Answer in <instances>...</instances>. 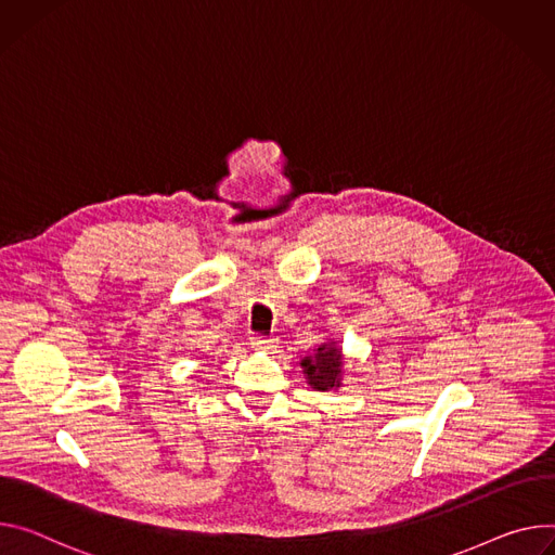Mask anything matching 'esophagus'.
Returning a JSON list of instances; mask_svg holds the SVG:
<instances>
[{
  "mask_svg": "<svg viewBox=\"0 0 555 555\" xmlns=\"http://www.w3.org/2000/svg\"><path fill=\"white\" fill-rule=\"evenodd\" d=\"M249 345L251 347H257V349H266V351H270V349H274L276 347V338H272V336H263V334H255L249 338Z\"/></svg>",
  "mask_w": 555,
  "mask_h": 555,
  "instance_id": "1",
  "label": "esophagus"
}]
</instances>
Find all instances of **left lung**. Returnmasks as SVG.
Returning a JSON list of instances; mask_svg holds the SVG:
<instances>
[{"label":"left lung","instance_id":"obj_1","mask_svg":"<svg viewBox=\"0 0 555 555\" xmlns=\"http://www.w3.org/2000/svg\"><path fill=\"white\" fill-rule=\"evenodd\" d=\"M300 367L306 370L308 380L319 391L340 387V351L334 345H321L314 357H306Z\"/></svg>","mask_w":555,"mask_h":555}]
</instances>
